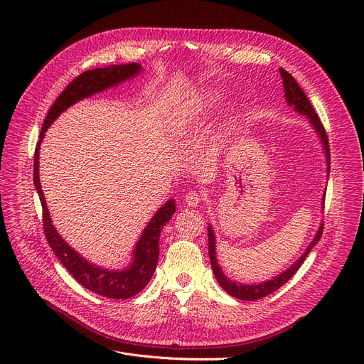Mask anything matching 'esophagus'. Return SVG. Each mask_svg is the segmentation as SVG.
<instances>
[{"mask_svg":"<svg viewBox=\"0 0 364 364\" xmlns=\"http://www.w3.org/2000/svg\"><path fill=\"white\" fill-rule=\"evenodd\" d=\"M200 202H202V196H200L199 193H196V192H188V193H186V196H184V203H186L187 206H190V208L199 206Z\"/></svg>","mask_w":364,"mask_h":364,"instance_id":"1","label":"esophagus"}]
</instances>
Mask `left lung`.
Instances as JSON below:
<instances>
[{"label": "left lung", "mask_w": 364, "mask_h": 364, "mask_svg": "<svg viewBox=\"0 0 364 364\" xmlns=\"http://www.w3.org/2000/svg\"><path fill=\"white\" fill-rule=\"evenodd\" d=\"M280 72V76L283 80V88H284V100L286 103H288V106L294 107V110L299 114H302V117L309 118V124L313 127L314 132L317 134V137L321 143V147H323V153H324V158H326V177L329 178V172H331V153H329V141H328V136H326V131H324L316 110L313 109L310 100L307 99V95H305V92L302 91V88L298 85V82L294 80V76L291 73L286 72L284 69H279ZM324 195L323 193V198H321V205L324 203ZM321 233H323V224L318 225L317 232L313 237V240L310 242V245L307 246V250H305L301 257L292 264L289 265V269H286L283 273L277 274L276 277H272L270 280H265V282H261V283H239V282H235L232 280L230 277H227L221 269V265L217 259V239H215V232L211 224H208V243H209V259H211V265H213V272L215 274V279L217 282L220 283L221 288L228 294L232 295L237 299H243V301H255V299H261L267 295H270L272 292L277 291L279 288H282V286L288 282L298 270L301 264L305 261V258H307V255L311 252L313 247L318 243L320 237H321Z\"/></svg>", "instance_id": "1"}]
</instances>
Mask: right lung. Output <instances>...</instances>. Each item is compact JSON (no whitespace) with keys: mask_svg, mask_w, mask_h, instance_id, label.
Wrapping results in <instances>:
<instances>
[{"mask_svg":"<svg viewBox=\"0 0 364 364\" xmlns=\"http://www.w3.org/2000/svg\"><path fill=\"white\" fill-rule=\"evenodd\" d=\"M141 72V65L127 63L91 69L81 73L80 76H76L59 97L55 99L54 105L48 110L41 128L40 141H38L35 149L33 184L43 205V224L50 247L55 254V257L65 265V269L73 276L75 280H78L85 289L112 299H127L137 295L150 282L153 273L156 270V264L159 258V236L164 225L176 214V200H166V203H164L158 209L156 214L147 223L143 233L140 235V239L137 240L136 246H134V250L131 252L132 258L127 267H124L121 270H110L106 269V267H100L76 252L68 242H65V239L53 225L47 202L43 193V187L40 183V146L50 125L59 118L66 109L84 99L91 97L94 94L118 87L122 82L136 78Z\"/></svg>","mask_w":364,"mask_h":364,"instance_id":"1","label":"right lung"}]
</instances>
